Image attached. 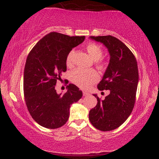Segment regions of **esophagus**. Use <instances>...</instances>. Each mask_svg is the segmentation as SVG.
Instances as JSON below:
<instances>
[{"mask_svg": "<svg viewBox=\"0 0 159 159\" xmlns=\"http://www.w3.org/2000/svg\"><path fill=\"white\" fill-rule=\"evenodd\" d=\"M83 95L84 96H88L89 93L87 92H86V91H83Z\"/></svg>", "mask_w": 159, "mask_h": 159, "instance_id": "34e87169", "label": "esophagus"}]
</instances>
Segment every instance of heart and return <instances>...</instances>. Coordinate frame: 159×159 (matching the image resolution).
Listing matches in <instances>:
<instances>
[{
    "instance_id": "b5f03b06",
    "label": "heart",
    "mask_w": 159,
    "mask_h": 159,
    "mask_svg": "<svg viewBox=\"0 0 159 159\" xmlns=\"http://www.w3.org/2000/svg\"><path fill=\"white\" fill-rule=\"evenodd\" d=\"M87 52L95 61V64L98 69H105L106 63L102 57L103 52L99 45L94 43H90L86 46ZM74 51L72 50L69 53L66 59V63L68 67H72L73 65ZM70 79L75 84L82 89H87L93 84L96 83L98 80V75L95 70L83 69L78 68L72 71L70 74Z\"/></svg>"
}]
</instances>
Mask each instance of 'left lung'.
I'll use <instances>...</instances> for the list:
<instances>
[{
    "label": "left lung",
    "instance_id": "obj_1",
    "mask_svg": "<svg viewBox=\"0 0 159 159\" xmlns=\"http://www.w3.org/2000/svg\"><path fill=\"white\" fill-rule=\"evenodd\" d=\"M108 49L110 62L103 78L97 85L99 90H110L104 100L97 98V105L89 113L92 125L100 131H111L120 127L130 116L136 100L138 69L131 50L112 36H91Z\"/></svg>",
    "mask_w": 159,
    "mask_h": 159
}]
</instances>
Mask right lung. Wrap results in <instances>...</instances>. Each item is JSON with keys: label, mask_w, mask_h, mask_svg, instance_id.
<instances>
[{"label": "right lung", "mask_w": 159, "mask_h": 159, "mask_svg": "<svg viewBox=\"0 0 159 159\" xmlns=\"http://www.w3.org/2000/svg\"><path fill=\"white\" fill-rule=\"evenodd\" d=\"M84 36H69L57 32L47 34L28 54L24 71V96L27 110L38 124L47 129H57L66 123L69 107L83 96L73 84L64 94L55 90L57 80L66 71V59Z\"/></svg>", "instance_id": "obj_1"}]
</instances>
